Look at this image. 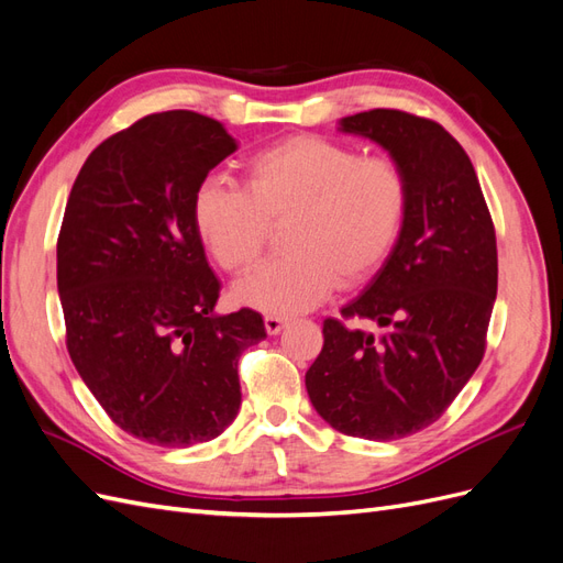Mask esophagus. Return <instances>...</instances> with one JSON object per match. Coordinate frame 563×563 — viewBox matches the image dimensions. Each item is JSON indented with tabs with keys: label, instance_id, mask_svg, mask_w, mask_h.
Masks as SVG:
<instances>
[{
	"label": "esophagus",
	"instance_id": "1",
	"mask_svg": "<svg viewBox=\"0 0 563 563\" xmlns=\"http://www.w3.org/2000/svg\"><path fill=\"white\" fill-rule=\"evenodd\" d=\"M286 327V319L279 314H267L265 317V331L267 335H277Z\"/></svg>",
	"mask_w": 563,
	"mask_h": 563
}]
</instances>
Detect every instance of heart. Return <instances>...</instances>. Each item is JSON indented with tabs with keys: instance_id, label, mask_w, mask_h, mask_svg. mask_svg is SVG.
Segmentation results:
<instances>
[{
	"instance_id": "1",
	"label": "heart",
	"mask_w": 563,
	"mask_h": 563,
	"mask_svg": "<svg viewBox=\"0 0 563 563\" xmlns=\"http://www.w3.org/2000/svg\"><path fill=\"white\" fill-rule=\"evenodd\" d=\"M408 209L404 168L321 135H291L246 162V190L209 178L192 213L220 267L251 269L272 225L284 249L234 286L240 302L269 314H296L327 298L338 282L371 275L397 244Z\"/></svg>"
}]
</instances>
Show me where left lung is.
Instances as JSON below:
<instances>
[{
  "instance_id": "8db88e82",
  "label": "left lung",
  "mask_w": 563,
  "mask_h": 563,
  "mask_svg": "<svg viewBox=\"0 0 563 563\" xmlns=\"http://www.w3.org/2000/svg\"><path fill=\"white\" fill-rule=\"evenodd\" d=\"M338 131L380 145L408 180L399 240L366 291L343 308L380 335L323 321L305 387L333 430L371 441L432 424L482 364L498 294L496 230L474 166L453 135L401 110H368Z\"/></svg>"
}]
</instances>
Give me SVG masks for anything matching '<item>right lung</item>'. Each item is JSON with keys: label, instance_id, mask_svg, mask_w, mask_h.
Returning a JSON list of instances; mask_svg holds the SVG:
<instances>
[{"label": "right lung", "instance_id": "right-lung-1", "mask_svg": "<svg viewBox=\"0 0 563 563\" xmlns=\"http://www.w3.org/2000/svg\"><path fill=\"white\" fill-rule=\"evenodd\" d=\"M236 147L211 117H143L91 152L65 207L67 352L119 428L157 446H192L232 424L236 362L265 338L258 312H216L220 284L192 213L199 185Z\"/></svg>", "mask_w": 563, "mask_h": 563}]
</instances>
